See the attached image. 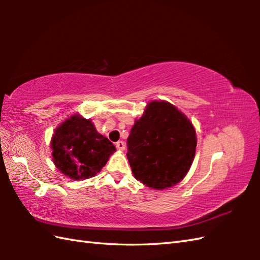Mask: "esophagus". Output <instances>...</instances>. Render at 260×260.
<instances>
[{
	"instance_id": "34e87169",
	"label": "esophagus",
	"mask_w": 260,
	"mask_h": 260,
	"mask_svg": "<svg viewBox=\"0 0 260 260\" xmlns=\"http://www.w3.org/2000/svg\"><path fill=\"white\" fill-rule=\"evenodd\" d=\"M125 143L123 141H118L116 143V148H117L118 151H124L125 150Z\"/></svg>"
}]
</instances>
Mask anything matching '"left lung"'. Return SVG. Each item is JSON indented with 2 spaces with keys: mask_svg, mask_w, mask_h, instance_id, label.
<instances>
[{
  "mask_svg": "<svg viewBox=\"0 0 260 260\" xmlns=\"http://www.w3.org/2000/svg\"><path fill=\"white\" fill-rule=\"evenodd\" d=\"M196 147V129L190 119L174 105L153 101L132 127L126 155L137 181L164 190L183 180Z\"/></svg>",
  "mask_w": 260,
  "mask_h": 260,
  "instance_id": "left-lung-1",
  "label": "left lung"
}]
</instances>
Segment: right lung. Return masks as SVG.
Listing matches in <instances>:
<instances>
[{
  "instance_id": "1",
  "label": "right lung",
  "mask_w": 260,
  "mask_h": 260,
  "mask_svg": "<svg viewBox=\"0 0 260 260\" xmlns=\"http://www.w3.org/2000/svg\"><path fill=\"white\" fill-rule=\"evenodd\" d=\"M50 144L56 168L73 180L95 176L116 151L113 143L98 133L91 120L79 114L70 116L54 129Z\"/></svg>"
}]
</instances>
